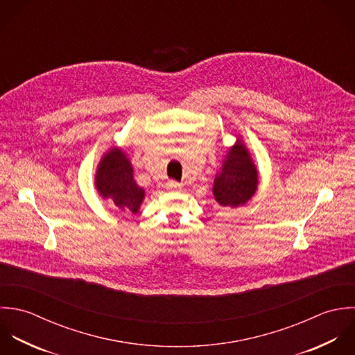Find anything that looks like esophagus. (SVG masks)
Here are the masks:
<instances>
[{"label":"esophagus","mask_w":355,"mask_h":355,"mask_svg":"<svg viewBox=\"0 0 355 355\" xmlns=\"http://www.w3.org/2000/svg\"><path fill=\"white\" fill-rule=\"evenodd\" d=\"M168 187H170V188H180V184L175 182V181H170V182H168Z\"/></svg>","instance_id":"1"}]
</instances>
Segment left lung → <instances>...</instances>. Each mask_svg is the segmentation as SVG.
Returning a JSON list of instances; mask_svg holds the SVG:
<instances>
[{
  "label": "left lung",
  "instance_id": "left-lung-1",
  "mask_svg": "<svg viewBox=\"0 0 355 355\" xmlns=\"http://www.w3.org/2000/svg\"><path fill=\"white\" fill-rule=\"evenodd\" d=\"M258 173L245 146L240 141L227 152L222 173L214 181V196L220 206L237 207L255 193Z\"/></svg>",
  "mask_w": 355,
  "mask_h": 355
}]
</instances>
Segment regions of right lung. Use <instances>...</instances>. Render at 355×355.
<instances>
[{
	"label": "right lung",
	"instance_id": "1",
	"mask_svg": "<svg viewBox=\"0 0 355 355\" xmlns=\"http://www.w3.org/2000/svg\"><path fill=\"white\" fill-rule=\"evenodd\" d=\"M96 187L101 196L111 200L123 211L136 214L144 199V189L133 178V168L125 153L111 149L97 170Z\"/></svg>",
	"mask_w": 355,
	"mask_h": 355
}]
</instances>
